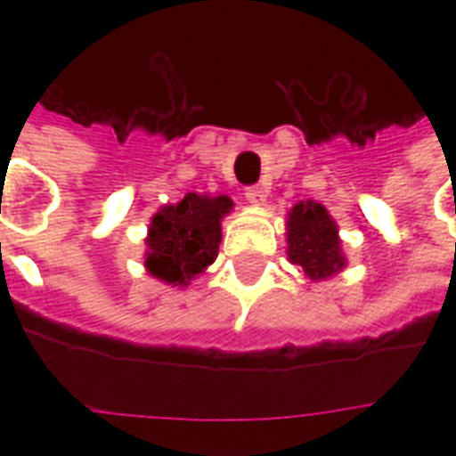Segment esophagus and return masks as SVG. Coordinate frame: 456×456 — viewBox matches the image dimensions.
<instances>
[{"instance_id": "obj_1", "label": "esophagus", "mask_w": 456, "mask_h": 456, "mask_svg": "<svg viewBox=\"0 0 456 456\" xmlns=\"http://www.w3.org/2000/svg\"><path fill=\"white\" fill-rule=\"evenodd\" d=\"M246 199L253 203V206H265V200H267V189L260 184H253L246 189Z\"/></svg>"}]
</instances>
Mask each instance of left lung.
<instances>
[{
	"label": "left lung",
	"mask_w": 456,
	"mask_h": 456,
	"mask_svg": "<svg viewBox=\"0 0 456 456\" xmlns=\"http://www.w3.org/2000/svg\"><path fill=\"white\" fill-rule=\"evenodd\" d=\"M289 257L310 279H326L346 267L338 229L324 206L300 200L289 213Z\"/></svg>",
	"instance_id": "left-lung-1"
}]
</instances>
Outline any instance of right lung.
<instances>
[{"label": "right lung", "instance_id": "1", "mask_svg": "<svg viewBox=\"0 0 456 456\" xmlns=\"http://www.w3.org/2000/svg\"><path fill=\"white\" fill-rule=\"evenodd\" d=\"M232 210L227 196L186 193L177 206L163 208L149 229L146 267L167 284L186 286L189 279L213 265L220 248L222 215Z\"/></svg>", "mask_w": 456, "mask_h": 456}]
</instances>
